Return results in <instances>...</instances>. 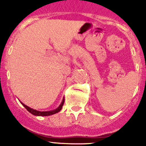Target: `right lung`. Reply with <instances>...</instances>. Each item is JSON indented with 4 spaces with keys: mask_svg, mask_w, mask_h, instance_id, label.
<instances>
[{
    "mask_svg": "<svg viewBox=\"0 0 146 146\" xmlns=\"http://www.w3.org/2000/svg\"><path fill=\"white\" fill-rule=\"evenodd\" d=\"M22 104L25 107V108L27 110V111L31 113L32 114L35 116H42V117H44V116H50V115H52V114H54L56 113H58L59 111H60V110L62 109V107L64 105V99L62 100L61 103L60 104L59 106L57 107V108L54 109V110H52V111H37V110H35V109L33 108H31L29 107H28L27 105L26 104H24L23 102H21Z\"/></svg>",
    "mask_w": 146,
    "mask_h": 146,
    "instance_id": "obj_1",
    "label": "right lung"
}]
</instances>
